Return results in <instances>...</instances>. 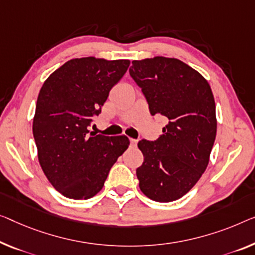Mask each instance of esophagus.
I'll use <instances>...</instances> for the list:
<instances>
[{
    "label": "esophagus",
    "instance_id": "1",
    "mask_svg": "<svg viewBox=\"0 0 255 255\" xmlns=\"http://www.w3.org/2000/svg\"><path fill=\"white\" fill-rule=\"evenodd\" d=\"M130 144L132 146H136L137 145V139H134V138H130Z\"/></svg>",
    "mask_w": 255,
    "mask_h": 255
}]
</instances>
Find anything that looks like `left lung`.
I'll return each mask as SVG.
<instances>
[{"label": "left lung", "instance_id": "left-lung-1", "mask_svg": "<svg viewBox=\"0 0 255 255\" xmlns=\"http://www.w3.org/2000/svg\"><path fill=\"white\" fill-rule=\"evenodd\" d=\"M129 74L146 98L152 116L168 124L155 140L142 139L136 169L139 189L158 203L174 201L193 188L210 161L216 136L215 102L199 72L176 58L132 60Z\"/></svg>", "mask_w": 255, "mask_h": 255}]
</instances>
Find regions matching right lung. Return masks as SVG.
<instances>
[{
	"label": "right lung",
	"mask_w": 255,
	"mask_h": 255,
	"mask_svg": "<svg viewBox=\"0 0 255 255\" xmlns=\"http://www.w3.org/2000/svg\"><path fill=\"white\" fill-rule=\"evenodd\" d=\"M129 64L127 59H71L40 90L33 119L37 157L52 187L67 198L89 199L100 192L111 167L128 149L125 135H95L89 126Z\"/></svg>",
	"instance_id": "right-lung-1"
}]
</instances>
